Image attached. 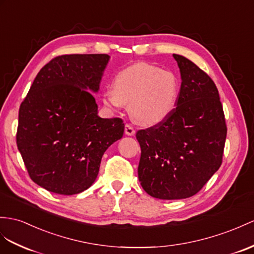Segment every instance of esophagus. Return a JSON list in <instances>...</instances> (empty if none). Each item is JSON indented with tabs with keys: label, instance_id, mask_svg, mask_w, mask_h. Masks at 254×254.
I'll list each match as a JSON object with an SVG mask.
<instances>
[{
	"label": "esophagus",
	"instance_id": "obj_1",
	"mask_svg": "<svg viewBox=\"0 0 254 254\" xmlns=\"http://www.w3.org/2000/svg\"><path fill=\"white\" fill-rule=\"evenodd\" d=\"M125 133L127 135H133L135 133V130L132 125H130V124H126L125 126Z\"/></svg>",
	"mask_w": 254,
	"mask_h": 254
}]
</instances>
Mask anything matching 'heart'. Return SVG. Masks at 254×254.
<instances>
[{"mask_svg":"<svg viewBox=\"0 0 254 254\" xmlns=\"http://www.w3.org/2000/svg\"><path fill=\"white\" fill-rule=\"evenodd\" d=\"M178 96L179 80L174 73L150 64L139 63L116 74L112 91L104 92L102 102L110 109L129 104L134 121L152 126L172 113Z\"/></svg>","mask_w":254,"mask_h":254,"instance_id":"obj_1","label":"heart"}]
</instances>
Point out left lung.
Wrapping results in <instances>:
<instances>
[{"instance_id": "obj_1", "label": "left lung", "mask_w": 254, "mask_h": 254, "mask_svg": "<svg viewBox=\"0 0 254 254\" xmlns=\"http://www.w3.org/2000/svg\"><path fill=\"white\" fill-rule=\"evenodd\" d=\"M174 57L182 78L177 107L163 122L135 133L142 188L168 200L188 198L203 188L222 164L227 133L211 77L183 56Z\"/></svg>"}]
</instances>
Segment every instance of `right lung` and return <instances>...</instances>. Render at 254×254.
<instances>
[{
  "label": "right lung",
  "instance_id": "obj_1",
  "mask_svg": "<svg viewBox=\"0 0 254 254\" xmlns=\"http://www.w3.org/2000/svg\"><path fill=\"white\" fill-rule=\"evenodd\" d=\"M110 56L63 55L42 67L21 102L16 142L31 180L60 195L95 182L107 148L121 139L120 117L98 116L96 99Z\"/></svg>",
  "mask_w": 254,
  "mask_h": 254
}]
</instances>
